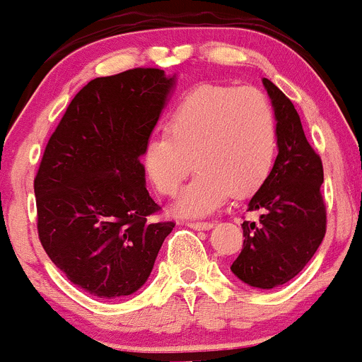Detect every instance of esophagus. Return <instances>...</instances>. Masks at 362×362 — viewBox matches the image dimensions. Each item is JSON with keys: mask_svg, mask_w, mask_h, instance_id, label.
Listing matches in <instances>:
<instances>
[{"mask_svg": "<svg viewBox=\"0 0 362 362\" xmlns=\"http://www.w3.org/2000/svg\"><path fill=\"white\" fill-rule=\"evenodd\" d=\"M188 226H189V228H193V230H211L212 226H214V223H211V221H192V223H188Z\"/></svg>", "mask_w": 362, "mask_h": 362, "instance_id": "obj_1", "label": "esophagus"}]
</instances>
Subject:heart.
<instances>
[{
    "label": "heart",
    "mask_w": 362,
    "mask_h": 362,
    "mask_svg": "<svg viewBox=\"0 0 362 362\" xmlns=\"http://www.w3.org/2000/svg\"><path fill=\"white\" fill-rule=\"evenodd\" d=\"M277 139L275 110L262 90L200 85L177 100L167 132L148 137L141 162L151 185L169 197L193 165L199 169L173 209L195 218L211 214L230 193L256 192L274 167Z\"/></svg>",
    "instance_id": "heart-1"
}]
</instances>
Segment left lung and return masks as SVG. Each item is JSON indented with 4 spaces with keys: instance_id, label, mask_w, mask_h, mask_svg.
I'll list each match as a JSON object with an SVG mask.
<instances>
[{
    "instance_id": "1",
    "label": "left lung",
    "mask_w": 362,
    "mask_h": 362,
    "mask_svg": "<svg viewBox=\"0 0 362 362\" xmlns=\"http://www.w3.org/2000/svg\"><path fill=\"white\" fill-rule=\"evenodd\" d=\"M277 117V158L267 181L249 200L262 211L259 221H244V245L230 270L244 284L274 289L296 277L312 259L326 233L320 195L322 162L305 137L293 103L263 78Z\"/></svg>"
}]
</instances>
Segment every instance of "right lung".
Here are the masks:
<instances>
[{
	"mask_svg": "<svg viewBox=\"0 0 362 362\" xmlns=\"http://www.w3.org/2000/svg\"><path fill=\"white\" fill-rule=\"evenodd\" d=\"M176 74L136 68L88 81L48 141L35 177L38 235L48 258L92 296L136 293L150 277L174 223L141 163Z\"/></svg>",
	"mask_w": 362,
	"mask_h": 362,
	"instance_id": "add662e5",
	"label": "right lung"
}]
</instances>
